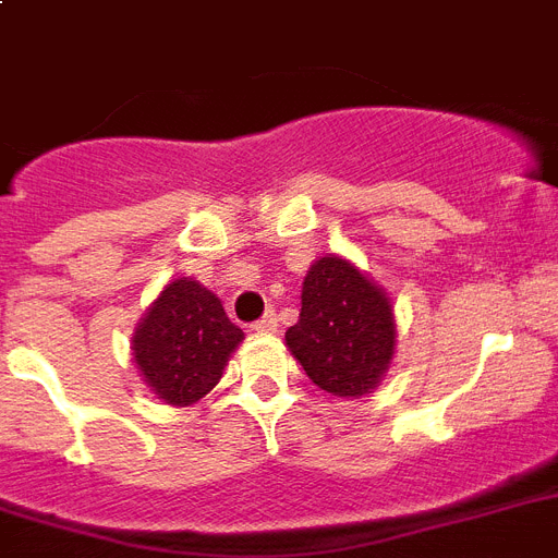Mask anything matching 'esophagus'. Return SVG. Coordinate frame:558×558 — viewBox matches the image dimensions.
<instances>
[{
  "mask_svg": "<svg viewBox=\"0 0 558 558\" xmlns=\"http://www.w3.org/2000/svg\"><path fill=\"white\" fill-rule=\"evenodd\" d=\"M276 327H279V322H276V313L270 311V313H265V316H262L259 322H256L254 330L256 332H276Z\"/></svg>",
  "mask_w": 558,
  "mask_h": 558,
  "instance_id": "34e87169",
  "label": "esophagus"
}]
</instances>
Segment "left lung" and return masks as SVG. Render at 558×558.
Returning <instances> with one entry per match:
<instances>
[{"instance_id":"8db88e82","label":"left lung","mask_w":558,"mask_h":558,"mask_svg":"<svg viewBox=\"0 0 558 558\" xmlns=\"http://www.w3.org/2000/svg\"><path fill=\"white\" fill-rule=\"evenodd\" d=\"M395 338L392 302L369 276L336 254L313 262L284 344L318 389L338 398L373 392L392 364Z\"/></svg>"}]
</instances>
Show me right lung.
I'll return each instance as SVG.
<instances>
[{
  "instance_id": "add662e5",
  "label": "right lung",
  "mask_w": 558,
  "mask_h": 558,
  "mask_svg": "<svg viewBox=\"0 0 558 558\" xmlns=\"http://www.w3.org/2000/svg\"><path fill=\"white\" fill-rule=\"evenodd\" d=\"M242 338L220 299L183 276L160 290L135 327L132 359L160 401L192 407L220 384Z\"/></svg>"
}]
</instances>
